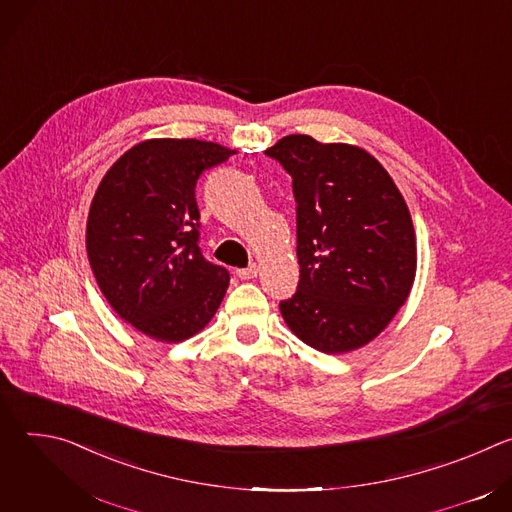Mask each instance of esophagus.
Listing matches in <instances>:
<instances>
[{
    "label": "esophagus",
    "mask_w": 512,
    "mask_h": 512,
    "mask_svg": "<svg viewBox=\"0 0 512 512\" xmlns=\"http://www.w3.org/2000/svg\"><path fill=\"white\" fill-rule=\"evenodd\" d=\"M257 265H249V267H243V269H237V277L239 279H255L257 277Z\"/></svg>",
    "instance_id": "obj_1"
}]
</instances>
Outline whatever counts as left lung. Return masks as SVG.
<instances>
[{
  "label": "left lung",
  "mask_w": 512,
  "mask_h": 512,
  "mask_svg": "<svg viewBox=\"0 0 512 512\" xmlns=\"http://www.w3.org/2000/svg\"><path fill=\"white\" fill-rule=\"evenodd\" d=\"M291 176L298 291L279 302L289 330L340 354L371 342L405 304L417 267L409 208L364 150L287 135L265 152Z\"/></svg>",
  "instance_id": "obj_1"
}]
</instances>
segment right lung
<instances>
[{"label": "right lung", "instance_id": "add662e5", "mask_svg": "<svg viewBox=\"0 0 512 512\" xmlns=\"http://www.w3.org/2000/svg\"><path fill=\"white\" fill-rule=\"evenodd\" d=\"M235 154L212 141L148 139L101 180L87 253L113 310L139 332L180 342L221 306L229 271L204 259L196 180Z\"/></svg>", "mask_w": 512, "mask_h": 512}]
</instances>
